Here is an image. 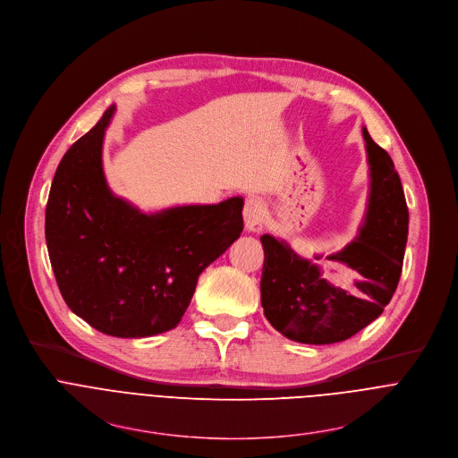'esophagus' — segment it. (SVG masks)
I'll list each match as a JSON object with an SVG mask.
<instances>
[{
    "mask_svg": "<svg viewBox=\"0 0 458 458\" xmlns=\"http://www.w3.org/2000/svg\"><path fill=\"white\" fill-rule=\"evenodd\" d=\"M264 220H266V206L264 201L257 196L247 198L245 206H243V222L245 229L250 233H260L264 229Z\"/></svg>",
    "mask_w": 458,
    "mask_h": 458,
    "instance_id": "1",
    "label": "esophagus"
}]
</instances>
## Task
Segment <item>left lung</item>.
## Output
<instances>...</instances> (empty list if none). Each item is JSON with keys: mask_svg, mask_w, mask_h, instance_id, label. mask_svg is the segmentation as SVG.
Instances as JSON below:
<instances>
[{"mask_svg": "<svg viewBox=\"0 0 458 458\" xmlns=\"http://www.w3.org/2000/svg\"><path fill=\"white\" fill-rule=\"evenodd\" d=\"M371 169L366 222L357 240L327 257L357 271L354 287H338L318 266L296 257L285 242L264 234L266 252L260 293L271 326L301 344H335L351 338L378 318L402 273L410 213L387 152L364 129ZM320 260V257H317Z\"/></svg>", "mask_w": 458, "mask_h": 458, "instance_id": "8db88e82", "label": "left lung"}]
</instances>
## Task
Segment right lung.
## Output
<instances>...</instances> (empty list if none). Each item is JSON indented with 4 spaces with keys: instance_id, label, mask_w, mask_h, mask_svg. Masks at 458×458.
<instances>
[{
    "instance_id": "right-lung-1",
    "label": "right lung",
    "mask_w": 458,
    "mask_h": 458,
    "mask_svg": "<svg viewBox=\"0 0 458 458\" xmlns=\"http://www.w3.org/2000/svg\"><path fill=\"white\" fill-rule=\"evenodd\" d=\"M114 107L62 158L45 211L60 293L99 333L152 336L176 327L198 276L243 231V199L143 215L107 189L101 143Z\"/></svg>"
}]
</instances>
